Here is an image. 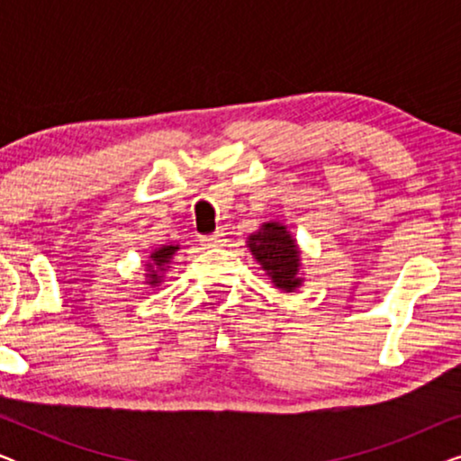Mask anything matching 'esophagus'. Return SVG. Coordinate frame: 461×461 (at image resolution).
I'll use <instances>...</instances> for the list:
<instances>
[{
  "label": "esophagus",
  "mask_w": 461,
  "mask_h": 461,
  "mask_svg": "<svg viewBox=\"0 0 461 461\" xmlns=\"http://www.w3.org/2000/svg\"><path fill=\"white\" fill-rule=\"evenodd\" d=\"M199 241H201V245H203V248H220V245L224 243V232H213V235L201 237Z\"/></svg>",
  "instance_id": "34e87169"
}]
</instances>
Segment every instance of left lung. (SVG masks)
I'll use <instances>...</instances> for the list:
<instances>
[{
  "mask_svg": "<svg viewBox=\"0 0 461 461\" xmlns=\"http://www.w3.org/2000/svg\"><path fill=\"white\" fill-rule=\"evenodd\" d=\"M248 248L262 270H267L275 287L294 292L302 285L300 249L281 222H264L248 239Z\"/></svg>",
  "mask_w": 461,
  "mask_h": 461,
  "instance_id": "8db88e82",
  "label": "left lung"
}]
</instances>
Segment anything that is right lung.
Instances as JSON below:
<instances>
[{"label":"right lung","mask_w":461,"mask_h":461,"mask_svg":"<svg viewBox=\"0 0 461 461\" xmlns=\"http://www.w3.org/2000/svg\"><path fill=\"white\" fill-rule=\"evenodd\" d=\"M178 249H180V245H161L159 249H155L153 254H150V262L147 264L149 285H159L163 279L161 275L169 268V262H172V258L176 256V251Z\"/></svg>","instance_id":"add662e5"}]
</instances>
